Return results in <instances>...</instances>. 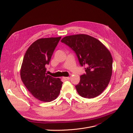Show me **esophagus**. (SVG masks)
I'll return each instance as SVG.
<instances>
[{"instance_id": "obj_1", "label": "esophagus", "mask_w": 133, "mask_h": 133, "mask_svg": "<svg viewBox=\"0 0 133 133\" xmlns=\"http://www.w3.org/2000/svg\"><path fill=\"white\" fill-rule=\"evenodd\" d=\"M63 79L65 81H67V80H69L70 79V77H64Z\"/></svg>"}]
</instances>
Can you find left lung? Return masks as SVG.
I'll return each mask as SVG.
<instances>
[{"label":"left lung","mask_w":133,"mask_h":133,"mask_svg":"<svg viewBox=\"0 0 133 133\" xmlns=\"http://www.w3.org/2000/svg\"><path fill=\"white\" fill-rule=\"evenodd\" d=\"M61 42L76 54L81 66H86V74L81 76L75 86L80 96L92 98L108 86L112 74V58L109 50L98 39L85 34L64 37Z\"/></svg>","instance_id":"left-lung-1"}]
</instances>
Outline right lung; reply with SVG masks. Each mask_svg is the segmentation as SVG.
Masks as SVG:
<instances>
[{
  "label": "right lung",
  "instance_id": "right-lung-1",
  "mask_svg": "<svg viewBox=\"0 0 133 133\" xmlns=\"http://www.w3.org/2000/svg\"><path fill=\"white\" fill-rule=\"evenodd\" d=\"M61 37L41 38L27 50L21 69L22 82L32 94L41 101L50 102L59 95L63 82L46 73L53 52Z\"/></svg>",
  "mask_w": 133,
  "mask_h": 133
}]
</instances>
